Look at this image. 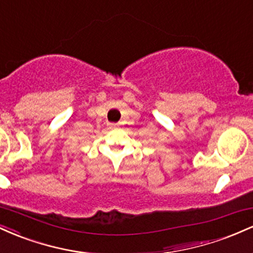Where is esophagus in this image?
Wrapping results in <instances>:
<instances>
[{"mask_svg": "<svg viewBox=\"0 0 253 253\" xmlns=\"http://www.w3.org/2000/svg\"><path fill=\"white\" fill-rule=\"evenodd\" d=\"M110 128H115V127H119V124H110Z\"/></svg>", "mask_w": 253, "mask_h": 253, "instance_id": "obj_1", "label": "esophagus"}]
</instances>
